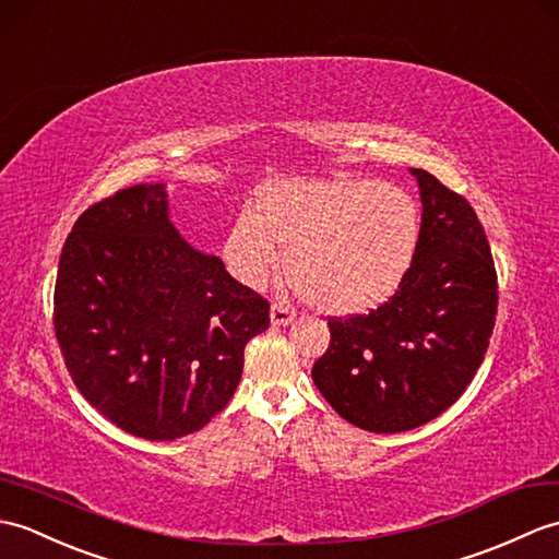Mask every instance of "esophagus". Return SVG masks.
I'll return each mask as SVG.
<instances>
[{
	"label": "esophagus",
	"instance_id": "1",
	"mask_svg": "<svg viewBox=\"0 0 559 559\" xmlns=\"http://www.w3.org/2000/svg\"><path fill=\"white\" fill-rule=\"evenodd\" d=\"M293 319H295V311L293 309H288V307L281 305V302L271 305V323H274V326H288Z\"/></svg>",
	"mask_w": 559,
	"mask_h": 559
}]
</instances>
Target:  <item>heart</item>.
<instances>
[{
  "instance_id": "b5f03b06",
  "label": "heart",
  "mask_w": 559,
  "mask_h": 559,
  "mask_svg": "<svg viewBox=\"0 0 559 559\" xmlns=\"http://www.w3.org/2000/svg\"><path fill=\"white\" fill-rule=\"evenodd\" d=\"M419 206L407 190L355 176L295 178L257 192L226 236V264L259 288L288 250L295 288L331 314H359L391 297L414 262Z\"/></svg>"
}]
</instances>
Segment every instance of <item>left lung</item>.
Listing matches in <instances>:
<instances>
[{
	"label": "left lung",
	"mask_w": 559,
	"mask_h": 559,
	"mask_svg": "<svg viewBox=\"0 0 559 559\" xmlns=\"http://www.w3.org/2000/svg\"><path fill=\"white\" fill-rule=\"evenodd\" d=\"M419 245L395 295L369 314L331 317L319 393L349 424L400 433L443 414L481 367L498 314V274L472 204L424 168Z\"/></svg>",
	"instance_id": "8db88e82"
}]
</instances>
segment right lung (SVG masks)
<instances>
[{"mask_svg": "<svg viewBox=\"0 0 559 559\" xmlns=\"http://www.w3.org/2000/svg\"><path fill=\"white\" fill-rule=\"evenodd\" d=\"M269 302L168 221L162 183L99 200L63 242L55 331L81 395L126 433L176 440L228 405Z\"/></svg>", "mask_w": 559, "mask_h": 559, "instance_id": "1", "label": "right lung"}]
</instances>
